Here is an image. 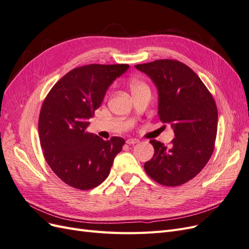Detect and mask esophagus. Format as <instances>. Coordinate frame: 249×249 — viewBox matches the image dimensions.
Masks as SVG:
<instances>
[{"label":"esophagus","instance_id":"obj_1","mask_svg":"<svg viewBox=\"0 0 249 249\" xmlns=\"http://www.w3.org/2000/svg\"><path fill=\"white\" fill-rule=\"evenodd\" d=\"M126 144H136V143H138L139 142V140L138 139H134V138H130V139H127L126 141Z\"/></svg>","mask_w":249,"mask_h":249}]
</instances>
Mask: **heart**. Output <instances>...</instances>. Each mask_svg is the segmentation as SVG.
Here are the masks:
<instances>
[{
	"mask_svg": "<svg viewBox=\"0 0 249 249\" xmlns=\"http://www.w3.org/2000/svg\"><path fill=\"white\" fill-rule=\"evenodd\" d=\"M130 88H131L132 93L138 92V91H140V90H143V89H148L146 83L141 81V80H138V79H133L130 82Z\"/></svg>",
	"mask_w": 249,
	"mask_h": 249,
	"instance_id": "heart-1",
	"label": "heart"
}]
</instances>
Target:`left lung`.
<instances>
[{
	"label": "left lung",
	"mask_w": 249,
	"mask_h": 249,
	"mask_svg": "<svg viewBox=\"0 0 249 249\" xmlns=\"http://www.w3.org/2000/svg\"><path fill=\"white\" fill-rule=\"evenodd\" d=\"M153 80L159 93L160 120L169 124L175 138L169 146L150 140L155 154L144 169L163 186L175 187L196 177L213 154L217 135L216 103L189 66L162 59L135 65Z\"/></svg>",
	"instance_id": "1"
}]
</instances>
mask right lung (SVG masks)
Wrapping results in <instances>:
<instances>
[{"mask_svg":"<svg viewBox=\"0 0 249 249\" xmlns=\"http://www.w3.org/2000/svg\"><path fill=\"white\" fill-rule=\"evenodd\" d=\"M127 64H89L60 79L42 103L38 132L43 156L63 182L90 190L107 178L124 139L105 141L87 132L89 119L101 106L109 86Z\"/></svg>","mask_w":249,"mask_h":249,"instance_id":"1","label":"right lung"}]
</instances>
